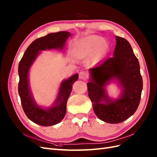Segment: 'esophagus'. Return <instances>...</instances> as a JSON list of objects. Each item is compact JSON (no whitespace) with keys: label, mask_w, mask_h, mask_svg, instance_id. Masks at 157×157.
<instances>
[{"label":"esophagus","mask_w":157,"mask_h":157,"mask_svg":"<svg viewBox=\"0 0 157 157\" xmlns=\"http://www.w3.org/2000/svg\"><path fill=\"white\" fill-rule=\"evenodd\" d=\"M79 78L82 80H86L88 78V75L85 71H80L79 73Z\"/></svg>","instance_id":"obj_1"}]
</instances>
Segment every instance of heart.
<instances>
[{
  "label": "heart",
  "instance_id": "obj_1",
  "mask_svg": "<svg viewBox=\"0 0 157 157\" xmlns=\"http://www.w3.org/2000/svg\"><path fill=\"white\" fill-rule=\"evenodd\" d=\"M108 48L105 40L96 35L89 36L80 40L75 44L72 52L74 58L83 59L91 56L90 61L96 63L101 59Z\"/></svg>",
  "mask_w": 157,
  "mask_h": 157
}]
</instances>
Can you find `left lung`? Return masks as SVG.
I'll use <instances>...</instances> for the list:
<instances>
[{
  "instance_id": "1",
  "label": "left lung",
  "mask_w": 157,
  "mask_h": 157,
  "mask_svg": "<svg viewBox=\"0 0 157 157\" xmlns=\"http://www.w3.org/2000/svg\"><path fill=\"white\" fill-rule=\"evenodd\" d=\"M113 57L90 69L91 78L87 84L88 96L99 119L111 124L128 119L137 110L143 89L140 63L126 39L116 36ZM114 78L123 86L121 97L113 101L106 94L105 86ZM105 101L106 104L101 102Z\"/></svg>"
}]
</instances>
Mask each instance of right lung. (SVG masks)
I'll return each instance as SVG.
<instances>
[{"mask_svg":"<svg viewBox=\"0 0 157 157\" xmlns=\"http://www.w3.org/2000/svg\"><path fill=\"white\" fill-rule=\"evenodd\" d=\"M69 36L71 33L69 32L59 31L50 33L35 40L28 46L19 63L18 74L20 80L18 83V92L23 109L29 119L40 126L55 125L62 121L66 113L67 102L72 90V86L78 80V75H74L62 82L55 105L46 110L37 106L33 101L29 88V70L39 54V51L62 49Z\"/></svg>","mask_w":157,"mask_h":157,"instance_id":"add662e5","label":"right lung"}]
</instances>
